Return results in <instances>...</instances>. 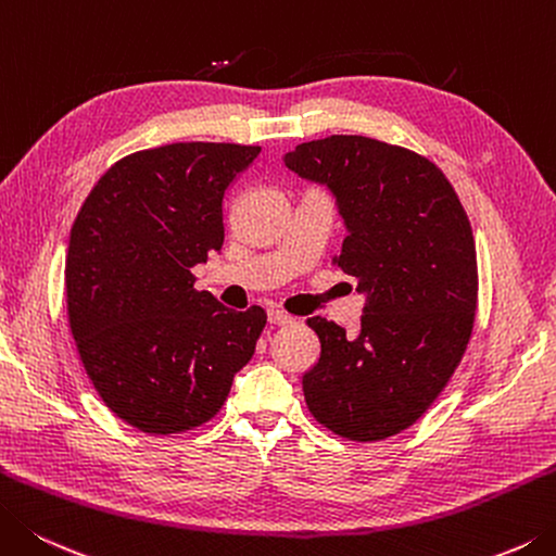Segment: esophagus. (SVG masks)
<instances>
[{
  "mask_svg": "<svg viewBox=\"0 0 556 556\" xmlns=\"http://www.w3.org/2000/svg\"><path fill=\"white\" fill-rule=\"evenodd\" d=\"M268 321L274 324V327H288V324H292V317H290V314L282 312V309L270 307L268 309Z\"/></svg>",
  "mask_w": 556,
  "mask_h": 556,
  "instance_id": "obj_1",
  "label": "esophagus"
}]
</instances>
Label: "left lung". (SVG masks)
<instances>
[{
  "label": "left lung",
  "mask_w": 556,
  "mask_h": 556,
  "mask_svg": "<svg viewBox=\"0 0 556 556\" xmlns=\"http://www.w3.org/2000/svg\"><path fill=\"white\" fill-rule=\"evenodd\" d=\"M337 201L339 266L358 280V337L307 319L319 361L302 375L312 416L351 441H382L421 418L463 361L477 309V251L433 162L363 135L302 142L282 156Z\"/></svg>",
  "instance_id": "obj_1"
}]
</instances>
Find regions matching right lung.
<instances>
[{"label":"right lung","instance_id":"right-lung-1","mask_svg":"<svg viewBox=\"0 0 556 556\" xmlns=\"http://www.w3.org/2000/svg\"><path fill=\"white\" fill-rule=\"evenodd\" d=\"M261 148L176 142L115 162L72 225L65 286L84 370L111 412L179 433L225 404L266 312L219 305L191 268L219 254L225 195Z\"/></svg>","mask_w":556,"mask_h":556}]
</instances>
